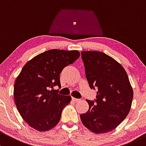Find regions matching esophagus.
<instances>
[{
	"instance_id": "34e87169",
	"label": "esophagus",
	"mask_w": 146,
	"mask_h": 146,
	"mask_svg": "<svg viewBox=\"0 0 146 146\" xmlns=\"http://www.w3.org/2000/svg\"><path fill=\"white\" fill-rule=\"evenodd\" d=\"M72 100L74 101V102L77 103V102H78V101H80V99H76V98H72Z\"/></svg>"
}]
</instances>
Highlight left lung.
<instances>
[{
	"label": "left lung",
	"instance_id": "left-lung-1",
	"mask_svg": "<svg viewBox=\"0 0 146 146\" xmlns=\"http://www.w3.org/2000/svg\"><path fill=\"white\" fill-rule=\"evenodd\" d=\"M81 56L96 99L87 100L89 110L80 115L82 124L96 134L109 132L127 117L132 103L133 89L125 68L106 54L82 51Z\"/></svg>",
	"mask_w": 146,
	"mask_h": 146
}]
</instances>
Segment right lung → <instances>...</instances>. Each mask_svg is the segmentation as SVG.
<instances>
[{
  "label": "right lung",
  "mask_w": 146,
  "mask_h": 146,
  "mask_svg": "<svg viewBox=\"0 0 146 146\" xmlns=\"http://www.w3.org/2000/svg\"><path fill=\"white\" fill-rule=\"evenodd\" d=\"M78 50H50L29 61L15 80L14 98L19 114L28 125L40 131L58 124L61 113L71 101L70 96L59 94L60 73L77 60Z\"/></svg>",
  "instance_id": "1"
}]
</instances>
